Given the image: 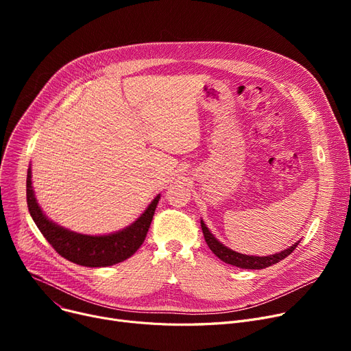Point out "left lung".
<instances>
[{
  "instance_id": "obj_1",
  "label": "left lung",
  "mask_w": 351,
  "mask_h": 351,
  "mask_svg": "<svg viewBox=\"0 0 351 351\" xmlns=\"http://www.w3.org/2000/svg\"><path fill=\"white\" fill-rule=\"evenodd\" d=\"M200 226H202V232H204L205 241L208 243V246L210 247V250L219 257L220 261H223L228 265L241 267V269H265L269 267L271 265L279 263L280 261H283L285 257H287L299 243H294L293 246H290L289 249L276 253V254H270V256H247V254H242L237 253L229 247H226L225 245L220 243L217 239L210 233V230L208 229V226L204 223V220H200Z\"/></svg>"
}]
</instances>
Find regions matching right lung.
Masks as SVG:
<instances>
[{
  "label": "right lung",
  "mask_w": 351,
  "mask_h": 351,
  "mask_svg": "<svg viewBox=\"0 0 351 351\" xmlns=\"http://www.w3.org/2000/svg\"><path fill=\"white\" fill-rule=\"evenodd\" d=\"M159 199L160 195L151 202L138 220L123 230L104 236L81 234L53 223L44 215L34 195L31 168L27 173V204L36 228L58 254L72 263L86 267H106L129 259L143 243Z\"/></svg>",
  "instance_id": "1"
}]
</instances>
